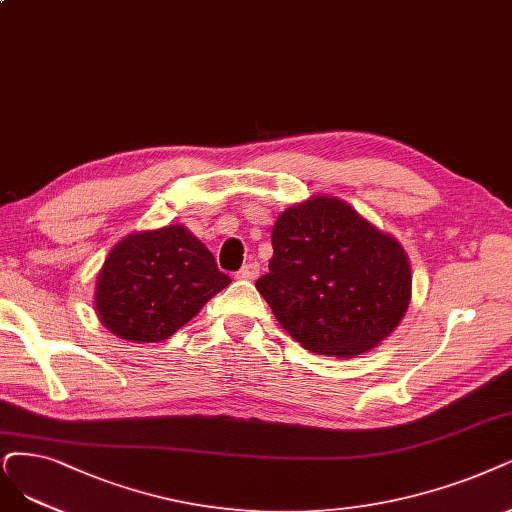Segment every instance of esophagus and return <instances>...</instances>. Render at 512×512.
Instances as JSON below:
<instances>
[{"instance_id":"obj_1","label":"esophagus","mask_w":512,"mask_h":512,"mask_svg":"<svg viewBox=\"0 0 512 512\" xmlns=\"http://www.w3.org/2000/svg\"><path fill=\"white\" fill-rule=\"evenodd\" d=\"M257 276H259V263L257 261L244 263V266L236 272V278H242V280H255Z\"/></svg>"}]
</instances>
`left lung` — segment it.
Listing matches in <instances>:
<instances>
[{"instance_id":"1","label":"left lung","mask_w":512,"mask_h":512,"mask_svg":"<svg viewBox=\"0 0 512 512\" xmlns=\"http://www.w3.org/2000/svg\"><path fill=\"white\" fill-rule=\"evenodd\" d=\"M270 272L255 287L306 350L356 356L401 323L411 297L403 246L354 208L318 196L272 227Z\"/></svg>"}]
</instances>
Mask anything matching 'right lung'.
<instances>
[{
  "instance_id": "obj_1",
  "label": "right lung",
  "mask_w": 512,
  "mask_h": 512,
  "mask_svg": "<svg viewBox=\"0 0 512 512\" xmlns=\"http://www.w3.org/2000/svg\"><path fill=\"white\" fill-rule=\"evenodd\" d=\"M230 276L183 225L132 234L113 246L97 282L101 323L128 342H160L189 323Z\"/></svg>"
}]
</instances>
